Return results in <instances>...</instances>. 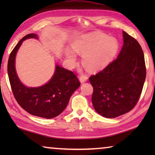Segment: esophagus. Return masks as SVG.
Returning a JSON list of instances; mask_svg holds the SVG:
<instances>
[{"label":"esophagus","instance_id":"1","mask_svg":"<svg viewBox=\"0 0 155 155\" xmlns=\"http://www.w3.org/2000/svg\"><path fill=\"white\" fill-rule=\"evenodd\" d=\"M88 79V77L87 75H81L79 77V81L81 83H83L84 82H85Z\"/></svg>","mask_w":155,"mask_h":155}]
</instances>
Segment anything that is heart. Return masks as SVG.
I'll list each match as a JSON object with an SVG mask.
<instances>
[{"label": "heart", "instance_id": "1", "mask_svg": "<svg viewBox=\"0 0 155 155\" xmlns=\"http://www.w3.org/2000/svg\"><path fill=\"white\" fill-rule=\"evenodd\" d=\"M73 50H68L66 57L70 63L77 59V54H83V63L91 71L103 69L108 65L117 54L118 41L106 34L94 32L81 35L75 39Z\"/></svg>", "mask_w": 155, "mask_h": 155}]
</instances>
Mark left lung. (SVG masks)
I'll return each instance as SVG.
<instances>
[{"instance_id": "left-lung-1", "label": "left lung", "mask_w": 155, "mask_h": 155, "mask_svg": "<svg viewBox=\"0 0 155 155\" xmlns=\"http://www.w3.org/2000/svg\"><path fill=\"white\" fill-rule=\"evenodd\" d=\"M124 44L117 59L89 78L96 111L114 118L132 110L140 99L146 79L143 52L138 41L123 31Z\"/></svg>"}]
</instances>
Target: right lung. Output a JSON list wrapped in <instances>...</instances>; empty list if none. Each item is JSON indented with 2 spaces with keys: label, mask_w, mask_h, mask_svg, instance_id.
Returning a JSON list of instances; mask_svg holds the SVG:
<instances>
[{
  "label": "right lung",
  "mask_w": 155,
  "mask_h": 155,
  "mask_svg": "<svg viewBox=\"0 0 155 155\" xmlns=\"http://www.w3.org/2000/svg\"><path fill=\"white\" fill-rule=\"evenodd\" d=\"M29 38L38 39V37L34 33L25 35L10 54L7 64L10 85L18 103L26 111L35 116L52 118L65 109L80 82L73 72L57 64L53 76L45 85L38 87L23 85L15 71V59L22 41Z\"/></svg>",
  "instance_id": "1"
}]
</instances>
